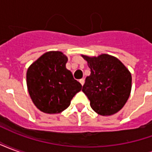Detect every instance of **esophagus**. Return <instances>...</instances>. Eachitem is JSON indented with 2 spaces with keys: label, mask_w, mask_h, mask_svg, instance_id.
I'll use <instances>...</instances> for the list:
<instances>
[{
  "label": "esophagus",
  "mask_w": 152,
  "mask_h": 152,
  "mask_svg": "<svg viewBox=\"0 0 152 152\" xmlns=\"http://www.w3.org/2000/svg\"><path fill=\"white\" fill-rule=\"evenodd\" d=\"M79 81H80V83L81 84V86H83V85H84V83H85V80H84V79H80L79 80Z\"/></svg>",
  "instance_id": "obj_1"
}]
</instances>
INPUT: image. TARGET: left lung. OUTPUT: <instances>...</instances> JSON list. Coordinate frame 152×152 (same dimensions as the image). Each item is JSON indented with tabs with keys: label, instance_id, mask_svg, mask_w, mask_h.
Segmentation results:
<instances>
[{
	"label": "left lung",
	"instance_id": "obj_1",
	"mask_svg": "<svg viewBox=\"0 0 152 152\" xmlns=\"http://www.w3.org/2000/svg\"><path fill=\"white\" fill-rule=\"evenodd\" d=\"M82 57L91 70L82 88L90 101V107L101 115L119 112L130 94V72L118 58L108 54Z\"/></svg>",
	"mask_w": 152,
	"mask_h": 152
}]
</instances>
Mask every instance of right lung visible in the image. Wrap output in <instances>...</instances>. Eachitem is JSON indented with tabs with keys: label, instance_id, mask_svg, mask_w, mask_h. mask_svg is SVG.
Instances as JSON below:
<instances>
[{
	"label": "right lung",
	"instance_id": "1",
	"mask_svg": "<svg viewBox=\"0 0 152 152\" xmlns=\"http://www.w3.org/2000/svg\"><path fill=\"white\" fill-rule=\"evenodd\" d=\"M66 58L62 52L44 53L29 66L27 86L34 104L45 113H60L69 107L71 100L82 86L66 68Z\"/></svg>",
	"mask_w": 152,
	"mask_h": 152
}]
</instances>
